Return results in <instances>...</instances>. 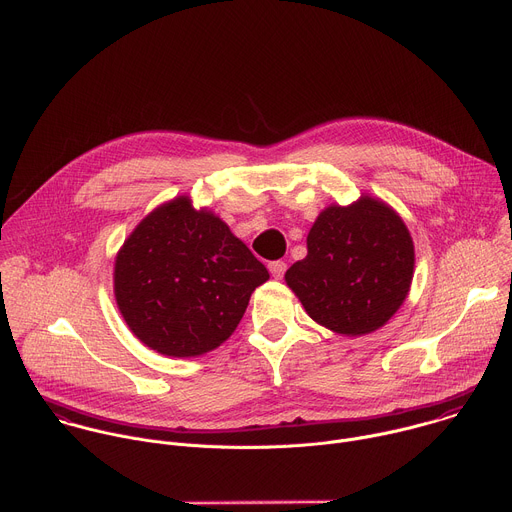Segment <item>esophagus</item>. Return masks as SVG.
I'll return each mask as SVG.
<instances>
[{
	"mask_svg": "<svg viewBox=\"0 0 512 512\" xmlns=\"http://www.w3.org/2000/svg\"><path fill=\"white\" fill-rule=\"evenodd\" d=\"M268 270H270V274H272L274 278H282V276H284V272H286V262H282V260H274V262H270V264H268Z\"/></svg>",
	"mask_w": 512,
	"mask_h": 512,
	"instance_id": "34e87169",
	"label": "esophagus"
}]
</instances>
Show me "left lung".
Wrapping results in <instances>:
<instances>
[{
  "instance_id": "1",
  "label": "left lung",
  "mask_w": 512,
  "mask_h": 512,
  "mask_svg": "<svg viewBox=\"0 0 512 512\" xmlns=\"http://www.w3.org/2000/svg\"><path fill=\"white\" fill-rule=\"evenodd\" d=\"M306 258L284 280L313 321L357 337L383 327L414 278V242L387 203L361 195L323 210L306 238Z\"/></svg>"
}]
</instances>
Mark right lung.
<instances>
[{
	"mask_svg": "<svg viewBox=\"0 0 512 512\" xmlns=\"http://www.w3.org/2000/svg\"><path fill=\"white\" fill-rule=\"evenodd\" d=\"M266 266L187 195L153 210L115 262L119 311L139 341L161 355L195 357L220 347L242 321Z\"/></svg>",
	"mask_w": 512,
	"mask_h": 512,
	"instance_id": "right-lung-1",
	"label": "right lung"
}]
</instances>
